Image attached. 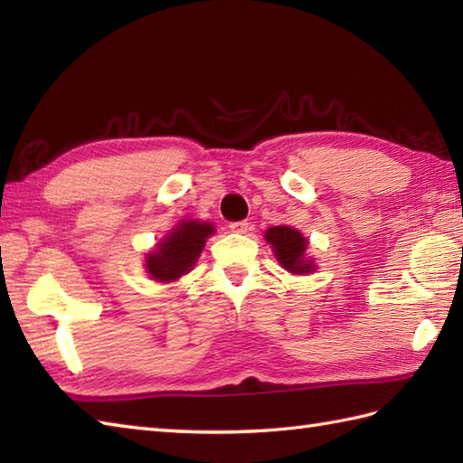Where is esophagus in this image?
Listing matches in <instances>:
<instances>
[{
  "mask_svg": "<svg viewBox=\"0 0 463 463\" xmlns=\"http://www.w3.org/2000/svg\"><path fill=\"white\" fill-rule=\"evenodd\" d=\"M229 229L232 231V232H247L249 231V222L247 221H234V222H231L229 224Z\"/></svg>",
  "mask_w": 463,
  "mask_h": 463,
  "instance_id": "1",
  "label": "esophagus"
}]
</instances>
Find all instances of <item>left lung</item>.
I'll list each match as a JSON object with an SVG mask.
<instances>
[{
	"instance_id": "left-lung-1",
	"label": "left lung",
	"mask_w": 463,
	"mask_h": 463,
	"mask_svg": "<svg viewBox=\"0 0 463 463\" xmlns=\"http://www.w3.org/2000/svg\"><path fill=\"white\" fill-rule=\"evenodd\" d=\"M267 241L274 247L279 262L284 269L297 274H304L314 270L312 260H307L304 250H307V239L292 226H272L267 231Z\"/></svg>"
}]
</instances>
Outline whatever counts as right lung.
<instances>
[{"label":"right lung","instance_id":"add662e5","mask_svg":"<svg viewBox=\"0 0 463 463\" xmlns=\"http://www.w3.org/2000/svg\"><path fill=\"white\" fill-rule=\"evenodd\" d=\"M213 224L184 221L166 237L155 252L146 257V270L155 280L169 282L183 277L193 269L204 247V241L213 234Z\"/></svg>","mask_w":463,"mask_h":463}]
</instances>
